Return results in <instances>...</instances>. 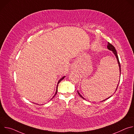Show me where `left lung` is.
Returning <instances> with one entry per match:
<instances>
[{
	"instance_id": "1",
	"label": "left lung",
	"mask_w": 134,
	"mask_h": 134,
	"mask_svg": "<svg viewBox=\"0 0 134 134\" xmlns=\"http://www.w3.org/2000/svg\"><path fill=\"white\" fill-rule=\"evenodd\" d=\"M107 48H108V49H109V50H111V51H113V53L115 54V55H116V58H117V60H118V64H119V69H120V74H121V68H120V62H119V58H118V55H117V51H116V50L115 49V48L114 47V46H112L111 43H110L109 42H108V46H107ZM117 88H118V86H117ZM117 89H116V90H117ZM78 94H79V95H80V96L82 98H83V99H84V100H85L82 96V95L80 94V93L78 92ZM109 98H108V99H109ZM104 101H105V100H104Z\"/></svg>"
}]
</instances>
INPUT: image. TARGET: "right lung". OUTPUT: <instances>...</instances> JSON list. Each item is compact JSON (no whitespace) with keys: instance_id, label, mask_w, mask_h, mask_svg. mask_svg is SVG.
<instances>
[{"instance_id":"1","label":"right lung","mask_w":134,"mask_h":134,"mask_svg":"<svg viewBox=\"0 0 134 134\" xmlns=\"http://www.w3.org/2000/svg\"><path fill=\"white\" fill-rule=\"evenodd\" d=\"M65 76H64V77H62V79H60V80H59V81H58V84H59V83L60 82V81H62V80H63V79H64L65 78ZM58 85H57V90H56V92H55V93L54 95V96L53 97V98H54V97L55 96V95H56V94L57 93V91H58Z\"/></svg>"}]
</instances>
